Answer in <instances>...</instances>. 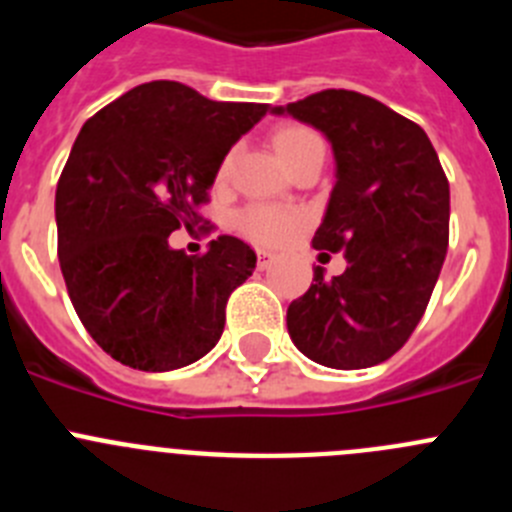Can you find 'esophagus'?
Returning <instances> with one entry per match:
<instances>
[{
    "mask_svg": "<svg viewBox=\"0 0 512 512\" xmlns=\"http://www.w3.org/2000/svg\"><path fill=\"white\" fill-rule=\"evenodd\" d=\"M271 261H274V253L266 251V248H259V251H256V264H259L261 271L269 269Z\"/></svg>",
    "mask_w": 512,
    "mask_h": 512,
    "instance_id": "34e87169",
    "label": "esophagus"
}]
</instances>
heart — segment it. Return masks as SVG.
Returning <instances> with one entry per match:
<instances>
[{"label":"heart","mask_w":512,"mask_h":512,"mask_svg":"<svg viewBox=\"0 0 512 512\" xmlns=\"http://www.w3.org/2000/svg\"><path fill=\"white\" fill-rule=\"evenodd\" d=\"M271 142H274V149L279 152V157L284 159V164H287L289 170H292L299 159L307 157L309 152L322 147L320 137H317L312 129L299 124L279 126V129L274 131ZM231 164L233 154H225L215 180H228V175H231ZM236 225L238 231H241L243 236L251 238V241L264 243V246H276V243L287 241V238L297 231L299 225H302V213L287 208H276V205H248V208H243L241 213L236 215Z\"/></svg>","instance_id":"heart-1"}]
</instances>
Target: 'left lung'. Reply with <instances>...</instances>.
Segmentation results:
<instances>
[{"label":"left lung","mask_w":512,"mask_h":512,"mask_svg":"<svg viewBox=\"0 0 512 512\" xmlns=\"http://www.w3.org/2000/svg\"><path fill=\"white\" fill-rule=\"evenodd\" d=\"M274 114L330 139L335 187L312 246L348 259L332 279L317 266L289 304L292 342L327 368L383 363L424 317L447 256L449 182L437 152L419 124L355 91L312 93Z\"/></svg>","instance_id":"8db88e82"}]
</instances>
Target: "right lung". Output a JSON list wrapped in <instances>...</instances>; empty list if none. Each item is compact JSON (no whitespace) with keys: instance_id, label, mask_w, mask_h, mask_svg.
Instances as JSON below:
<instances>
[{"instance_id":"add662e5","label":"right lung","mask_w":512,"mask_h":512,"mask_svg":"<svg viewBox=\"0 0 512 512\" xmlns=\"http://www.w3.org/2000/svg\"><path fill=\"white\" fill-rule=\"evenodd\" d=\"M266 111L152 81L83 124L55 192L58 259L83 327L121 365L185 368L223 335L225 304L256 253L218 236L187 256L170 233L203 220L220 162Z\"/></svg>"}]
</instances>
